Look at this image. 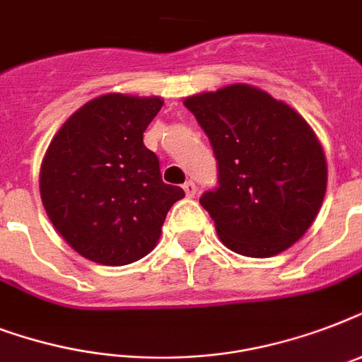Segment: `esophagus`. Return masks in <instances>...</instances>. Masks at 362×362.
Segmentation results:
<instances>
[{"mask_svg":"<svg viewBox=\"0 0 362 362\" xmlns=\"http://www.w3.org/2000/svg\"><path fill=\"white\" fill-rule=\"evenodd\" d=\"M184 192H186L187 197H195V193H197V186H195V182L187 180L184 184Z\"/></svg>","mask_w":362,"mask_h":362,"instance_id":"34e87169","label":"esophagus"}]
</instances>
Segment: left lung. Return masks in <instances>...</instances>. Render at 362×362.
<instances>
[{"label":"left lung","instance_id":"1","mask_svg":"<svg viewBox=\"0 0 362 362\" xmlns=\"http://www.w3.org/2000/svg\"><path fill=\"white\" fill-rule=\"evenodd\" d=\"M209 136L220 186L201 195L229 250L270 257L295 244L320 212L327 161L306 120L259 88L231 84L184 101Z\"/></svg>","mask_w":362,"mask_h":362}]
</instances>
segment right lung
I'll return each instance as SVG.
<instances>
[{
	"mask_svg": "<svg viewBox=\"0 0 362 362\" xmlns=\"http://www.w3.org/2000/svg\"><path fill=\"white\" fill-rule=\"evenodd\" d=\"M161 107V98L107 93L54 135L41 165V199L56 231L82 257L109 267L139 261L186 195L161 180L158 156L142 142Z\"/></svg>",
	"mask_w": 362,
	"mask_h": 362,
	"instance_id": "add662e5",
	"label": "right lung"
}]
</instances>
